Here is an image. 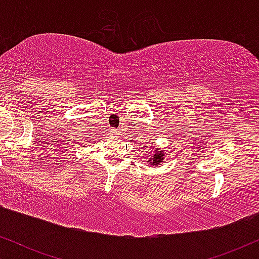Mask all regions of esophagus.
Masks as SVG:
<instances>
[{"label":"esophagus","instance_id":"34e87169","mask_svg":"<svg viewBox=\"0 0 259 259\" xmlns=\"http://www.w3.org/2000/svg\"><path fill=\"white\" fill-rule=\"evenodd\" d=\"M113 132H114V133H119V130H117V129H113Z\"/></svg>","mask_w":259,"mask_h":259}]
</instances>
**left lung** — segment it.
Returning <instances> with one entry per match:
<instances>
[{"mask_svg": "<svg viewBox=\"0 0 259 259\" xmlns=\"http://www.w3.org/2000/svg\"><path fill=\"white\" fill-rule=\"evenodd\" d=\"M163 159V151H156V153L153 154V158H151L150 164L152 165H158Z\"/></svg>", "mask_w": 259, "mask_h": 259, "instance_id": "left-lung-1", "label": "left lung"}]
</instances>
